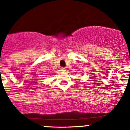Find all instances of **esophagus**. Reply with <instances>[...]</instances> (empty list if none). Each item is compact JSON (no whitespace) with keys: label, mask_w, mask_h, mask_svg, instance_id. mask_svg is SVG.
Masks as SVG:
<instances>
[{"label":"esophagus","mask_w":130,"mask_h":130,"mask_svg":"<svg viewBox=\"0 0 130 130\" xmlns=\"http://www.w3.org/2000/svg\"><path fill=\"white\" fill-rule=\"evenodd\" d=\"M60 70H61V71L63 72V73H64V72H65L66 71V69L65 68H64V67H62L61 68H60Z\"/></svg>","instance_id":"esophagus-1"}]
</instances>
